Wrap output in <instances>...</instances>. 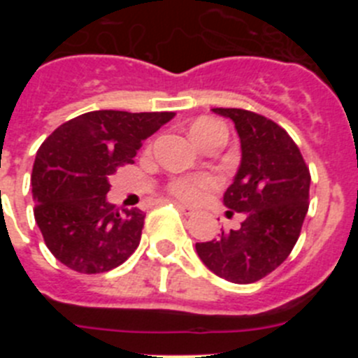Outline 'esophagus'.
Instances as JSON below:
<instances>
[{
    "instance_id": "1",
    "label": "esophagus",
    "mask_w": 358,
    "mask_h": 358,
    "mask_svg": "<svg viewBox=\"0 0 358 358\" xmlns=\"http://www.w3.org/2000/svg\"><path fill=\"white\" fill-rule=\"evenodd\" d=\"M173 204H176V208H177V210H179V211H181L182 215H194V213H195L194 208L186 206V204H181V202H173Z\"/></svg>"
}]
</instances>
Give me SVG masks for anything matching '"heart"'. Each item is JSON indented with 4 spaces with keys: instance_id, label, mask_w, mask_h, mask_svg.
Segmentation results:
<instances>
[{
    "instance_id": "1",
    "label": "heart",
    "mask_w": 358,
    "mask_h": 358,
    "mask_svg": "<svg viewBox=\"0 0 358 358\" xmlns=\"http://www.w3.org/2000/svg\"><path fill=\"white\" fill-rule=\"evenodd\" d=\"M218 129L224 127L218 125L217 122H213V120H199L194 127H192V136H194V140L199 143L204 136L211 134V132L218 131ZM213 185L215 179L210 176H181L172 179L169 182V186H166V189H169V194L173 195V197L182 199V201L188 202H195L206 194Z\"/></svg>"
}]
</instances>
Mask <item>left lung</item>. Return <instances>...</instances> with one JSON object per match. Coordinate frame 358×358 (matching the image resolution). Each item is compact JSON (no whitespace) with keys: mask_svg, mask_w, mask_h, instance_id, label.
I'll return each mask as SVG.
<instances>
[{"mask_svg":"<svg viewBox=\"0 0 358 358\" xmlns=\"http://www.w3.org/2000/svg\"><path fill=\"white\" fill-rule=\"evenodd\" d=\"M233 120L242 161L224 204L245 215L238 229L222 231L211 242L195 243L199 258L218 278L255 283L287 260L308 211L310 170L301 152L273 120L245 109L217 107Z\"/></svg>","mask_w":358,"mask_h":358,"instance_id":"1","label":"left lung"}]
</instances>
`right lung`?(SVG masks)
Masks as SVG:
<instances>
[{"label": "right lung", "instance_id": "add662e5", "mask_svg": "<svg viewBox=\"0 0 358 358\" xmlns=\"http://www.w3.org/2000/svg\"><path fill=\"white\" fill-rule=\"evenodd\" d=\"M176 113L91 110L62 123L37 150L34 217L46 248L66 267L100 274L140 245L145 213L107 202L110 176L134 163L143 140Z\"/></svg>", "mask_w": 358, "mask_h": 358}]
</instances>
